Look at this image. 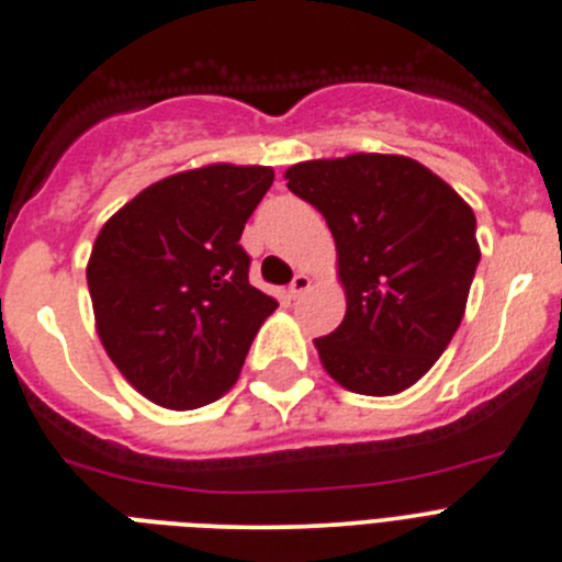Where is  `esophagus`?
Segmentation results:
<instances>
[{"label":"esophagus","mask_w":562,"mask_h":562,"mask_svg":"<svg viewBox=\"0 0 562 562\" xmlns=\"http://www.w3.org/2000/svg\"><path fill=\"white\" fill-rule=\"evenodd\" d=\"M310 291V277L307 274H296L293 277V282H291V288H288V293H291L293 299H299L302 296V293H307Z\"/></svg>","instance_id":"esophagus-1"}]
</instances>
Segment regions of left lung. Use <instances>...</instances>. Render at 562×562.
Masks as SVG:
<instances>
[{
	"label": "left lung",
	"instance_id": "left-lung-1",
	"mask_svg": "<svg viewBox=\"0 0 562 562\" xmlns=\"http://www.w3.org/2000/svg\"><path fill=\"white\" fill-rule=\"evenodd\" d=\"M288 189L324 214L346 318L315 348L359 395H395L431 370L464 318L481 263L475 214L406 156L353 154L293 165Z\"/></svg>",
	"mask_w": 562,
	"mask_h": 562
}]
</instances>
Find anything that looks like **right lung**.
I'll list each match as a JSON object with an SVG mask.
<instances>
[{
	"mask_svg": "<svg viewBox=\"0 0 562 562\" xmlns=\"http://www.w3.org/2000/svg\"><path fill=\"white\" fill-rule=\"evenodd\" d=\"M271 167L209 165L154 183L101 227L87 263L98 337L134 390L165 408L236 384L277 302L249 285L241 233Z\"/></svg>",
	"mask_w": 562,
	"mask_h": 562,
	"instance_id": "right-lung-1",
	"label": "right lung"
}]
</instances>
